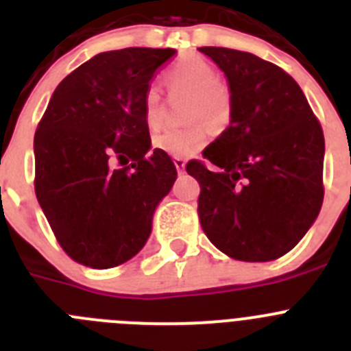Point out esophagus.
<instances>
[{
  "label": "esophagus",
  "instance_id": "obj_1",
  "mask_svg": "<svg viewBox=\"0 0 351 351\" xmlns=\"http://www.w3.org/2000/svg\"><path fill=\"white\" fill-rule=\"evenodd\" d=\"M173 165L178 169L179 173L184 172V167H186V160L184 158H173Z\"/></svg>",
  "mask_w": 351,
  "mask_h": 351
}]
</instances>
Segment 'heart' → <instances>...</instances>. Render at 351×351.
Returning a JSON list of instances; mask_svg holds the SVG:
<instances>
[{"label": "heart", "instance_id": "obj_1", "mask_svg": "<svg viewBox=\"0 0 351 351\" xmlns=\"http://www.w3.org/2000/svg\"><path fill=\"white\" fill-rule=\"evenodd\" d=\"M165 82L172 93H188L186 121L191 125L178 130H165L153 138L158 151L173 158H186L198 153L209 142V125L225 128L232 119V95L210 63L198 56H186L173 64L165 75ZM145 125L151 130L163 123V101L156 86L147 88L142 101Z\"/></svg>", "mask_w": 351, "mask_h": 351}]
</instances>
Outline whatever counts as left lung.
<instances>
[{
    "label": "left lung",
    "instance_id": "1",
    "mask_svg": "<svg viewBox=\"0 0 351 351\" xmlns=\"http://www.w3.org/2000/svg\"><path fill=\"white\" fill-rule=\"evenodd\" d=\"M198 51L225 73L232 119L186 170L200 182L198 216L230 258L271 262L311 228L324 202L325 141L299 84L251 52Z\"/></svg>",
    "mask_w": 351,
    "mask_h": 351
}]
</instances>
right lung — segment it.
I'll list each match as a JSON object with an SVG mask.
<instances>
[{
    "mask_svg": "<svg viewBox=\"0 0 351 351\" xmlns=\"http://www.w3.org/2000/svg\"><path fill=\"white\" fill-rule=\"evenodd\" d=\"M176 49L96 54L52 93L35 133V191L58 243L75 262L110 269L147 243L178 170L151 151L142 101ZM132 160L114 169L112 160ZM122 165V164H121Z\"/></svg>",
    "mask_w": 351,
    "mask_h": 351,
    "instance_id": "right-lung-1",
    "label": "right lung"
}]
</instances>
